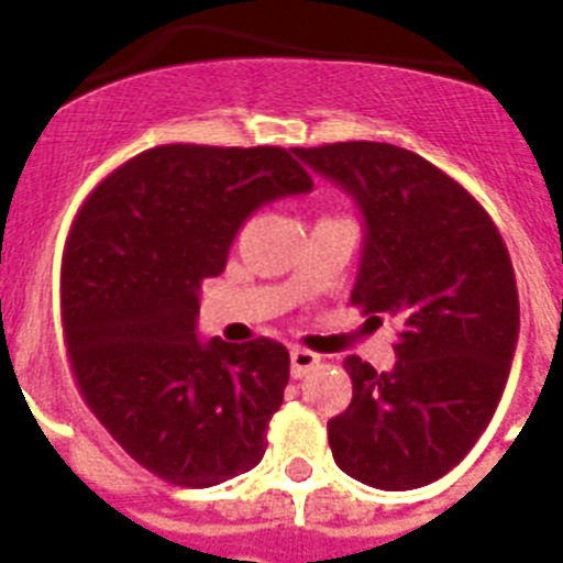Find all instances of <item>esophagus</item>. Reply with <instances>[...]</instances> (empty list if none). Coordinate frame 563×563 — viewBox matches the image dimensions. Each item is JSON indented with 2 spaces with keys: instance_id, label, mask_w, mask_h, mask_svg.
I'll return each mask as SVG.
<instances>
[{
  "instance_id": "1",
  "label": "esophagus",
  "mask_w": 563,
  "mask_h": 563,
  "mask_svg": "<svg viewBox=\"0 0 563 563\" xmlns=\"http://www.w3.org/2000/svg\"><path fill=\"white\" fill-rule=\"evenodd\" d=\"M318 366H321V355H316V352L301 350V346H296V350L290 352L292 377H307L312 369H318Z\"/></svg>"
}]
</instances>
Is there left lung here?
<instances>
[{"label": "left lung", "instance_id": "8db88e82", "mask_svg": "<svg viewBox=\"0 0 563 563\" xmlns=\"http://www.w3.org/2000/svg\"><path fill=\"white\" fill-rule=\"evenodd\" d=\"M292 152L355 197L366 242L352 305L397 324L395 369L343 361L352 402L327 422L332 456L380 490L429 485L474 449L510 375L519 292L505 239L474 194L409 148Z\"/></svg>", "mask_w": 563, "mask_h": 563}]
</instances>
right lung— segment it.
Wrapping results in <instances>:
<instances>
[{"mask_svg":"<svg viewBox=\"0 0 563 563\" xmlns=\"http://www.w3.org/2000/svg\"><path fill=\"white\" fill-rule=\"evenodd\" d=\"M312 177L278 146L168 143L134 154L78 208L62 256L67 361L89 411L137 465L180 487L245 474L267 451L290 352L197 341L200 285L258 206Z\"/></svg>","mask_w":563,"mask_h":563,"instance_id":"right-lung-1","label":"right lung"}]
</instances>
